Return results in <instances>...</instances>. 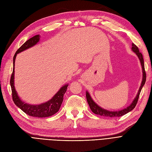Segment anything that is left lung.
I'll return each instance as SVG.
<instances>
[{"mask_svg":"<svg viewBox=\"0 0 152 152\" xmlns=\"http://www.w3.org/2000/svg\"><path fill=\"white\" fill-rule=\"evenodd\" d=\"M133 52H134L136 55L137 56V57L139 58L140 62V65L142 66V83L140 84V86L139 87V89L138 91L137 94L136 95V96L134 98L132 103H131V105H129L128 107H127L126 108L118 110V111H110L106 109H104L103 108L100 107L98 104H97L95 103L94 100L92 99L91 95L88 92V91H86V99L87 103L90 107L91 110H92V112L95 114L103 116H105V117H110V118H113V117H119L123 116L126 115V113L130 112L131 111H132L136 105L138 99L139 97V95L141 92V90L142 89L143 86H144L146 81V73L145 71V68H144V61H143V56L142 54L139 52L138 47L134 44L133 43L132 44V48H131Z\"/></svg>","mask_w":152,"mask_h":152,"instance_id":"1","label":"left lung"}]
</instances>
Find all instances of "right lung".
<instances>
[{"mask_svg": "<svg viewBox=\"0 0 152 152\" xmlns=\"http://www.w3.org/2000/svg\"><path fill=\"white\" fill-rule=\"evenodd\" d=\"M40 35H36L30 38L24 43L16 52L13 57V73L10 78V86L12 92V97L15 104L20 108L26 114L31 116L37 118H45L52 116L60 110L61 103L63 100V95L67 90L68 84L63 86L59 91L56 93L52 98L46 102L41 103L39 105H32L23 102L15 89V58L18 53L27 50L29 48L37 44L40 40Z\"/></svg>", "mask_w": 152, "mask_h": 152, "instance_id": "right-lung-1", "label": "right lung"}]
</instances>
